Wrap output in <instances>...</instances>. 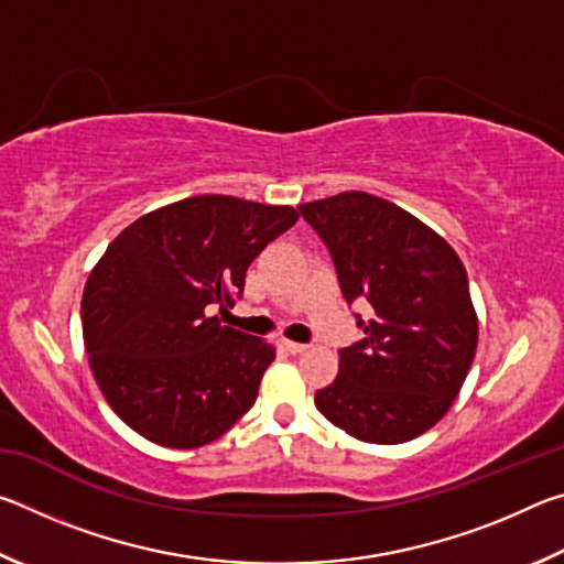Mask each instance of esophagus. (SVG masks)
I'll list each match as a JSON object with an SVG mask.
<instances>
[{"mask_svg":"<svg viewBox=\"0 0 564 564\" xmlns=\"http://www.w3.org/2000/svg\"><path fill=\"white\" fill-rule=\"evenodd\" d=\"M281 348H285L289 352H303L305 348V343H295V340H289V338H281Z\"/></svg>","mask_w":564,"mask_h":564,"instance_id":"obj_1","label":"esophagus"}]
</instances>
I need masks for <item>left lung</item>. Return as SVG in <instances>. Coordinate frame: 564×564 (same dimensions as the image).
I'll return each mask as SVG.
<instances>
[{"label":"left lung","instance_id":"left-lung-1","mask_svg":"<svg viewBox=\"0 0 564 564\" xmlns=\"http://www.w3.org/2000/svg\"><path fill=\"white\" fill-rule=\"evenodd\" d=\"M328 246L343 299L368 301L316 408L362 443L398 445L451 410L473 366L477 313L460 256L405 208L366 191L299 206Z\"/></svg>","mask_w":564,"mask_h":564}]
</instances>
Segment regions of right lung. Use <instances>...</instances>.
<instances>
[{
	"label": "right lung",
	"mask_w": 564,
	"mask_h": 564,
	"mask_svg": "<svg viewBox=\"0 0 564 564\" xmlns=\"http://www.w3.org/2000/svg\"><path fill=\"white\" fill-rule=\"evenodd\" d=\"M295 221L293 206L204 194L109 243L84 285L82 330L97 386L131 431L191 451L251 410L275 348L212 308L234 305L248 265Z\"/></svg>",
	"instance_id": "obj_1"
}]
</instances>
